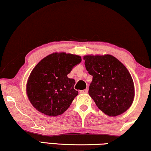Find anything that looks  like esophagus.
Wrapping results in <instances>:
<instances>
[{"label":"esophagus","mask_w":151,"mask_h":151,"mask_svg":"<svg viewBox=\"0 0 151 151\" xmlns=\"http://www.w3.org/2000/svg\"><path fill=\"white\" fill-rule=\"evenodd\" d=\"M87 92H88V89H87V88H86V89H84V90L80 91V93H87Z\"/></svg>","instance_id":"obj_1"}]
</instances>
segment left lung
Returning a JSON list of instances; mask_svg holds the SVG:
<instances>
[{"label": "left lung", "instance_id": "left-lung-1", "mask_svg": "<svg viewBox=\"0 0 151 151\" xmlns=\"http://www.w3.org/2000/svg\"><path fill=\"white\" fill-rule=\"evenodd\" d=\"M83 59L93 76L88 94L98 109L110 117L127 111L135 98L133 80L127 67L109 54L86 55Z\"/></svg>", "mask_w": 151, "mask_h": 151}]
</instances>
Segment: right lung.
I'll use <instances>...</instances> for the list:
<instances>
[{
  "mask_svg": "<svg viewBox=\"0 0 151 151\" xmlns=\"http://www.w3.org/2000/svg\"><path fill=\"white\" fill-rule=\"evenodd\" d=\"M81 61L80 55L55 52L37 64L26 84L27 98L37 111L55 117L67 110L78 94L75 80L67 75Z\"/></svg>",
  "mask_w": 151,
  "mask_h": 151,
  "instance_id": "right-lung-1",
  "label": "right lung"
}]
</instances>
